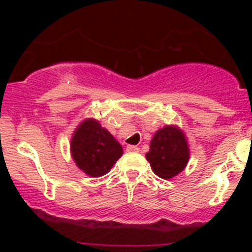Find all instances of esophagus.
I'll use <instances>...</instances> for the list:
<instances>
[{"instance_id":"34e87169","label":"esophagus","mask_w":252,"mask_h":252,"mask_svg":"<svg viewBox=\"0 0 252 252\" xmlns=\"http://www.w3.org/2000/svg\"><path fill=\"white\" fill-rule=\"evenodd\" d=\"M126 150H128V152H138V150H140V148H138V146H134V145H128L126 146Z\"/></svg>"}]
</instances>
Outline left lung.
<instances>
[{
    "label": "left lung",
    "instance_id": "obj_1",
    "mask_svg": "<svg viewBox=\"0 0 252 252\" xmlns=\"http://www.w3.org/2000/svg\"><path fill=\"white\" fill-rule=\"evenodd\" d=\"M189 158L187 140L175 126H166L157 130L150 141V150L146 153L156 175L170 179L183 171Z\"/></svg>",
    "mask_w": 252,
    "mask_h": 252
}]
</instances>
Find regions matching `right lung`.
I'll return each mask as SVG.
<instances>
[{"label": "right lung", "instance_id": "add662e5", "mask_svg": "<svg viewBox=\"0 0 252 252\" xmlns=\"http://www.w3.org/2000/svg\"><path fill=\"white\" fill-rule=\"evenodd\" d=\"M70 152L77 167L98 178L106 175L122 157L123 148L98 120L86 119L73 133Z\"/></svg>", "mask_w": 252, "mask_h": 252}]
</instances>
